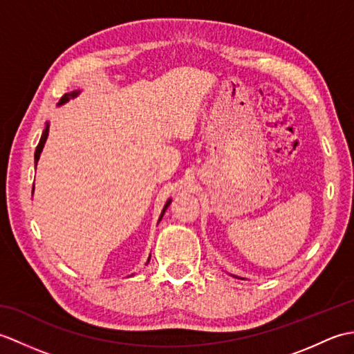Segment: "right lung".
Instances as JSON below:
<instances>
[{"label": "right lung", "mask_w": 354, "mask_h": 354, "mask_svg": "<svg viewBox=\"0 0 354 354\" xmlns=\"http://www.w3.org/2000/svg\"><path fill=\"white\" fill-rule=\"evenodd\" d=\"M80 94V89H76V91H71V93H66L61 100H59V103H57V106H62L64 103H66L68 102L70 99H76V97ZM48 131H50V123L47 122L45 123V129L42 131V135H41V140H39V145H37V147H36V152H35V164L37 165V161H39V156H41V153H42V149H44V146H45V141H47V138H48ZM33 190H35V185H33ZM171 204V198L165 202V205H164V208H162V212H161V214H160V219H158V223L161 222V219H162V216H164V213H165V209L169 208V205ZM149 260H150V255H149V259H147V263H149ZM146 263V265H147Z\"/></svg>", "instance_id": "add662e5"}]
</instances>
